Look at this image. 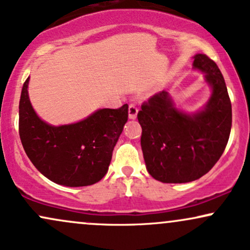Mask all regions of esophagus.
Returning a JSON list of instances; mask_svg holds the SVG:
<instances>
[{
  "label": "esophagus",
  "mask_w": 250,
  "mask_h": 250,
  "mask_svg": "<svg viewBox=\"0 0 250 250\" xmlns=\"http://www.w3.org/2000/svg\"><path fill=\"white\" fill-rule=\"evenodd\" d=\"M128 111H129V119H131V120L136 119L137 111H139V109H137V107L134 104V103H130V104H129Z\"/></svg>",
  "instance_id": "34e87169"
}]
</instances>
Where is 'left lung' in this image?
<instances>
[{"label":"left lung","mask_w":250,"mask_h":250,"mask_svg":"<svg viewBox=\"0 0 250 250\" xmlns=\"http://www.w3.org/2000/svg\"><path fill=\"white\" fill-rule=\"evenodd\" d=\"M194 68L207 73L206 80L213 87L205 110L181 113L163 90L143 102L137 113L147 170L163 183L190 182L207 174L230 135L231 103L219 67L206 54H197Z\"/></svg>","instance_id":"left-lung-1"}]
</instances>
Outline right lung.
Wrapping results in <instances>:
<instances>
[{"mask_svg":"<svg viewBox=\"0 0 250 250\" xmlns=\"http://www.w3.org/2000/svg\"><path fill=\"white\" fill-rule=\"evenodd\" d=\"M28 82L22 87L19 105V133L25 154L37 168L57 185L84 187L107 174L113 150L128 121V104L100 109L74 125L53 127L40 120L28 97Z\"/></svg>","mask_w":250,"mask_h":250,"instance_id":"1","label":"right lung"}]
</instances>
